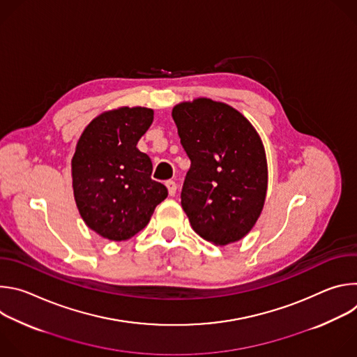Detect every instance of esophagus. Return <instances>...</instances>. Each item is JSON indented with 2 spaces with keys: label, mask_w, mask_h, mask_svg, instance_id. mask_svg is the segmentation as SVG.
Returning a JSON list of instances; mask_svg holds the SVG:
<instances>
[{
  "label": "esophagus",
  "mask_w": 357,
  "mask_h": 357,
  "mask_svg": "<svg viewBox=\"0 0 357 357\" xmlns=\"http://www.w3.org/2000/svg\"><path fill=\"white\" fill-rule=\"evenodd\" d=\"M165 185H167V188H168L169 195L174 196V195L176 193V183H175V181H167Z\"/></svg>",
  "instance_id": "esophagus-1"
}]
</instances>
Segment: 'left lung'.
I'll use <instances>...</instances> for the list:
<instances>
[{"mask_svg":"<svg viewBox=\"0 0 357 357\" xmlns=\"http://www.w3.org/2000/svg\"><path fill=\"white\" fill-rule=\"evenodd\" d=\"M172 117L190 160L181 205L192 229L216 245L243 238L256 225L267 192L257 131L237 110L211 98L181 103Z\"/></svg>","mask_w":357,"mask_h":357,"instance_id":"8db88e82","label":"left lung"}]
</instances>
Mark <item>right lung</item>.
Masks as SVG:
<instances>
[{
  "label": "right lung",
  "mask_w": 357,
  "mask_h": 357,
  "mask_svg": "<svg viewBox=\"0 0 357 357\" xmlns=\"http://www.w3.org/2000/svg\"><path fill=\"white\" fill-rule=\"evenodd\" d=\"M154 120L145 107H120L96 117L83 131L72 160L73 193L84 223L121 241L142 230L168 196L151 179L152 162L137 142Z\"/></svg>",
  "instance_id": "1"
}]
</instances>
